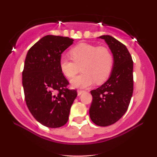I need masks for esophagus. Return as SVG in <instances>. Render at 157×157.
Here are the masks:
<instances>
[{"mask_svg":"<svg viewBox=\"0 0 157 157\" xmlns=\"http://www.w3.org/2000/svg\"><path fill=\"white\" fill-rule=\"evenodd\" d=\"M84 92H85L84 90H78V91H77V94H78V96H80V95H81Z\"/></svg>","mask_w":157,"mask_h":157,"instance_id":"obj_1","label":"esophagus"}]
</instances>
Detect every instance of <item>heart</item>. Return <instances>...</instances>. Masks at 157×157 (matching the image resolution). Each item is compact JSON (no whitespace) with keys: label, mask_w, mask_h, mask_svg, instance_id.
Segmentation results:
<instances>
[{"label":"heart","mask_w":157,"mask_h":157,"mask_svg":"<svg viewBox=\"0 0 157 157\" xmlns=\"http://www.w3.org/2000/svg\"><path fill=\"white\" fill-rule=\"evenodd\" d=\"M72 59L62 57L60 60L61 71L68 78H73L80 71L82 73L71 81L74 88L89 87L94 82L102 83L110 77L113 68V56L108 48L89 44H80L70 51Z\"/></svg>","instance_id":"b5f03b06"}]
</instances>
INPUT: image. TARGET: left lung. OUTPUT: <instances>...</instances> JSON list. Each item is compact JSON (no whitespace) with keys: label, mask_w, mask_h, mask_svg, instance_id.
I'll list each match as a JSON object with an SVG mask.
<instances>
[{"label":"left lung","mask_w":157,"mask_h":157,"mask_svg":"<svg viewBox=\"0 0 157 157\" xmlns=\"http://www.w3.org/2000/svg\"><path fill=\"white\" fill-rule=\"evenodd\" d=\"M113 56L111 76L104 84L91 91L90 118L99 126H109L125 114L134 91L133 60L126 46L110 35H102Z\"/></svg>","instance_id":"left-lung-1"}]
</instances>
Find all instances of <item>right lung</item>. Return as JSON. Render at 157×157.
I'll use <instances>...</instances> for the list:
<instances>
[{
  "label": "right lung",
  "instance_id": "right-lung-1",
  "mask_svg": "<svg viewBox=\"0 0 157 157\" xmlns=\"http://www.w3.org/2000/svg\"><path fill=\"white\" fill-rule=\"evenodd\" d=\"M74 40L46 35L34 44L26 55L22 82L26 103L32 116L43 125L59 128L68 122L77 93L60 68L61 54Z\"/></svg>",
  "mask_w": 157,
  "mask_h": 157
}]
</instances>
